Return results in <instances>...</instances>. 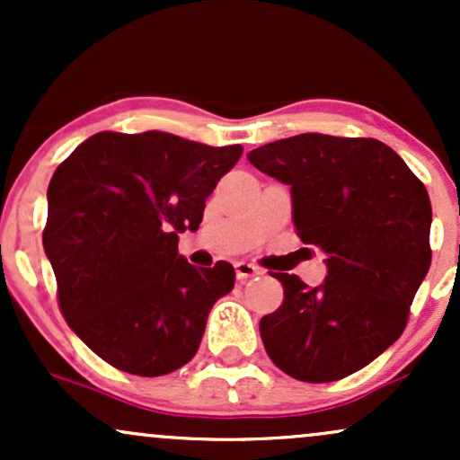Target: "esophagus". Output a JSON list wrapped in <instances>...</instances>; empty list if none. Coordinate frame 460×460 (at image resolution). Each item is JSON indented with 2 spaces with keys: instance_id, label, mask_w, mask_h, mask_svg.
I'll return each mask as SVG.
<instances>
[{
  "instance_id": "1",
  "label": "esophagus",
  "mask_w": 460,
  "mask_h": 460,
  "mask_svg": "<svg viewBox=\"0 0 460 460\" xmlns=\"http://www.w3.org/2000/svg\"><path fill=\"white\" fill-rule=\"evenodd\" d=\"M257 274H261V270L257 266H252V263H248V261H237L235 263L237 281H246V279L257 277Z\"/></svg>"
}]
</instances>
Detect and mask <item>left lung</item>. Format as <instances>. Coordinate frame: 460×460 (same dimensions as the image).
Masks as SVG:
<instances>
[{
    "mask_svg": "<svg viewBox=\"0 0 460 460\" xmlns=\"http://www.w3.org/2000/svg\"><path fill=\"white\" fill-rule=\"evenodd\" d=\"M248 162L289 186L296 234L329 270L318 288L274 277L283 305L260 322L268 357L305 383L350 376L402 335L430 268L429 192L374 138L300 134L252 149Z\"/></svg>",
    "mask_w": 460,
    "mask_h": 460,
    "instance_id": "obj_1",
    "label": "left lung"
}]
</instances>
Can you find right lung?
I'll return each mask as SVG.
<instances>
[{
    "label": "right lung",
    "instance_id": "add662e5",
    "mask_svg": "<svg viewBox=\"0 0 460 460\" xmlns=\"http://www.w3.org/2000/svg\"><path fill=\"white\" fill-rule=\"evenodd\" d=\"M240 155V145L209 146L166 131H102L56 168L43 246L58 303L110 366L162 376L197 355L235 270L226 261L188 263L179 234L199 229L205 199Z\"/></svg>",
    "mask_w": 460,
    "mask_h": 460
}]
</instances>
